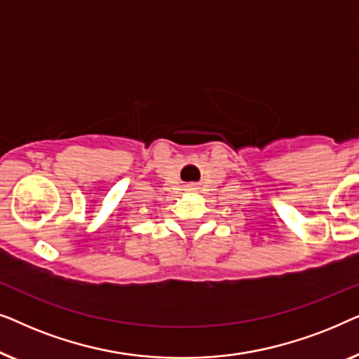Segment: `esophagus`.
I'll use <instances>...</instances> for the list:
<instances>
[{"label": "esophagus", "instance_id": "34e87169", "mask_svg": "<svg viewBox=\"0 0 359 359\" xmlns=\"http://www.w3.org/2000/svg\"><path fill=\"white\" fill-rule=\"evenodd\" d=\"M191 189H194V188H191Z\"/></svg>", "mask_w": 359, "mask_h": 359}]
</instances>
